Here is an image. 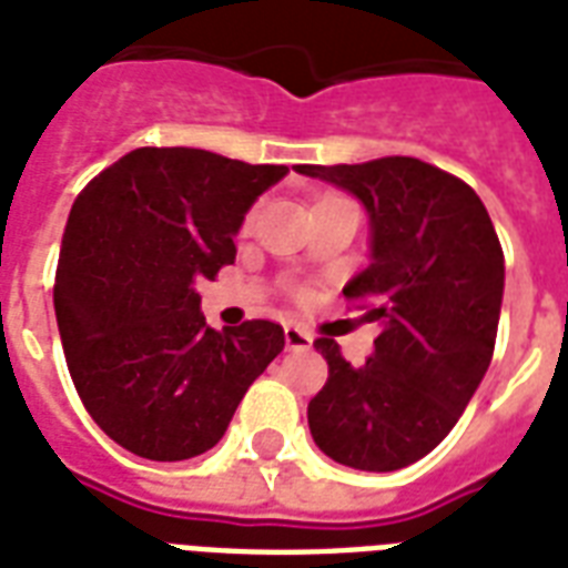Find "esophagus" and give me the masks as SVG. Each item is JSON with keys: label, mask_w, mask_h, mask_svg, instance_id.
I'll list each match as a JSON object with an SVG mask.
<instances>
[{"label": "esophagus", "mask_w": 568, "mask_h": 568, "mask_svg": "<svg viewBox=\"0 0 568 568\" xmlns=\"http://www.w3.org/2000/svg\"><path fill=\"white\" fill-rule=\"evenodd\" d=\"M285 345H288L292 352H306V348H313V333L303 331L297 324H288V327H285Z\"/></svg>", "instance_id": "1"}]
</instances>
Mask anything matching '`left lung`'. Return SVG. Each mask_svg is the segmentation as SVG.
I'll list each match as a JSON object with an SVG mask.
<instances>
[{
    "mask_svg": "<svg viewBox=\"0 0 568 568\" xmlns=\"http://www.w3.org/2000/svg\"><path fill=\"white\" fill-rule=\"evenodd\" d=\"M363 202L369 267L342 288L372 301L375 352L352 366L327 336L315 348L327 384L310 402L324 456L354 470H399L438 447L495 354L504 250L486 205L465 181L417 158L297 166Z\"/></svg>",
    "mask_w": 568,
    "mask_h": 568,
    "instance_id": "left-lung-1",
    "label": "left lung"
}]
</instances>
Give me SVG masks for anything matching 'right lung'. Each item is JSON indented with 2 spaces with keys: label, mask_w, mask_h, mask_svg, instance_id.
<instances>
[{
  "label": "right lung",
  "mask_w": 568,
  "mask_h": 568,
  "mask_svg": "<svg viewBox=\"0 0 568 568\" xmlns=\"http://www.w3.org/2000/svg\"><path fill=\"white\" fill-rule=\"evenodd\" d=\"M285 172L202 149H136L73 202L53 288L64 361L85 410L133 456L207 453L283 352L274 322L207 327L196 283L235 262L246 211Z\"/></svg>",
  "instance_id": "1"
}]
</instances>
